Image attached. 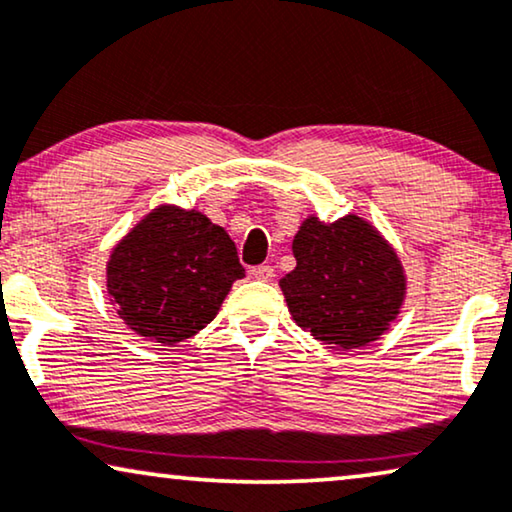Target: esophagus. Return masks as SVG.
Instances as JSON below:
<instances>
[{
    "label": "esophagus",
    "mask_w": 512,
    "mask_h": 512,
    "mask_svg": "<svg viewBox=\"0 0 512 512\" xmlns=\"http://www.w3.org/2000/svg\"><path fill=\"white\" fill-rule=\"evenodd\" d=\"M253 276L257 280H271L273 276H276V271H273V266H269V264H259L253 269Z\"/></svg>",
    "instance_id": "esophagus-1"
}]
</instances>
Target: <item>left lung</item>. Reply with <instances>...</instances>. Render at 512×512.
<instances>
[{"label":"left lung","mask_w":512,"mask_h":512,"mask_svg":"<svg viewBox=\"0 0 512 512\" xmlns=\"http://www.w3.org/2000/svg\"><path fill=\"white\" fill-rule=\"evenodd\" d=\"M294 271L280 278L294 322L341 350L376 341L406 297L399 257L369 222L304 220L292 241Z\"/></svg>","instance_id":"1"}]
</instances>
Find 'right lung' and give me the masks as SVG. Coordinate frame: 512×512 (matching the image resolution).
<instances>
[{"instance_id": "obj_1", "label": "right lung", "mask_w": 512, "mask_h": 512, "mask_svg": "<svg viewBox=\"0 0 512 512\" xmlns=\"http://www.w3.org/2000/svg\"><path fill=\"white\" fill-rule=\"evenodd\" d=\"M243 276L246 269L225 229L178 206L148 213L106 264V287L118 315L160 345H176L204 329Z\"/></svg>"}]
</instances>
